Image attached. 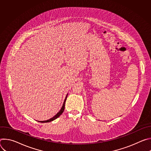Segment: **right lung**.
Masks as SVG:
<instances>
[{"label":"right lung","mask_w":151,"mask_h":151,"mask_svg":"<svg viewBox=\"0 0 151 151\" xmlns=\"http://www.w3.org/2000/svg\"><path fill=\"white\" fill-rule=\"evenodd\" d=\"M68 94L66 95V98H65V100H64V103H63V106H62V107H61V109L60 110V111L54 116H53L52 118H51V119H48V120H47V121H39V122H42V123H44V122H51V121H54V120H55V119H57V118H58L62 114H63V112H64V107H65V103H66V99H67V97H68Z\"/></svg>","instance_id":"obj_1"}]
</instances>
